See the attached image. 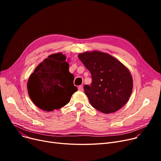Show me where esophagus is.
Listing matches in <instances>:
<instances>
[{
	"label": "esophagus",
	"instance_id": "esophagus-1",
	"mask_svg": "<svg viewBox=\"0 0 161 161\" xmlns=\"http://www.w3.org/2000/svg\"><path fill=\"white\" fill-rule=\"evenodd\" d=\"M78 91H83V88L82 86H80L78 87Z\"/></svg>",
	"mask_w": 161,
	"mask_h": 161
}]
</instances>
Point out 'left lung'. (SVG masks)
<instances>
[{"label":"left lung","mask_w":161,"mask_h":161,"mask_svg":"<svg viewBox=\"0 0 161 161\" xmlns=\"http://www.w3.org/2000/svg\"><path fill=\"white\" fill-rule=\"evenodd\" d=\"M78 58L91 74V86H84L91 106L104 114L119 110L132 91L129 70L115 58L103 52H87L79 54Z\"/></svg>","instance_id":"8db88e82"}]
</instances>
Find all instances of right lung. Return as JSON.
Here are the masks:
<instances>
[{
	"mask_svg": "<svg viewBox=\"0 0 161 161\" xmlns=\"http://www.w3.org/2000/svg\"><path fill=\"white\" fill-rule=\"evenodd\" d=\"M63 53L52 54L39 64L27 83L29 95L36 106L44 111L58 109L69 103L78 91L74 76Z\"/></svg>",
	"mask_w": 161,
	"mask_h": 161,
	"instance_id": "obj_1",
	"label": "right lung"
}]
</instances>
